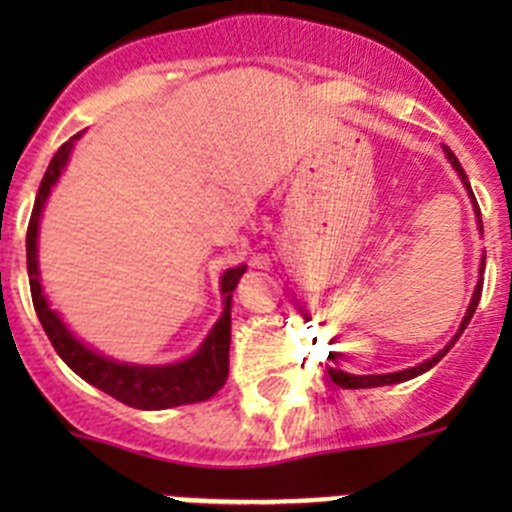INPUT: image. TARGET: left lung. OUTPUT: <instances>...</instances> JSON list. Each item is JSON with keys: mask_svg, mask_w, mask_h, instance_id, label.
Masks as SVG:
<instances>
[{"mask_svg": "<svg viewBox=\"0 0 512 512\" xmlns=\"http://www.w3.org/2000/svg\"><path fill=\"white\" fill-rule=\"evenodd\" d=\"M443 153H446V158H449V164L454 166L456 174H459V179H461V184L467 187L469 197H472L474 215H477L479 233H482V215H479V205H477V200H474V192H472V187H469L467 174H464V169H461V164H459V158L454 156V151H451V148L443 146ZM482 274H485V256H482V261H479V282H477V287H474V295H472V302H469V307H467V315H464V320H461L459 330H456V336L451 338V341L446 343V346H443L436 356H431V359H425L423 364L410 366V369H402V372H392V374H348V372H343V369H328L330 379H333V382H336L338 387H343V390H366V387H384V384L408 382V379H413V377H418V374H423V372H428V369H433V366H436L438 361L443 359V356L449 354V348L454 346L456 341H459L461 333L467 330L469 320H472L474 310H477V305H479V297H482Z\"/></svg>", "mask_w": 512, "mask_h": 512, "instance_id": "obj_1", "label": "left lung"}]
</instances>
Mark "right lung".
<instances>
[{
	"label": "right lung",
	"mask_w": 512,
	"mask_h": 512,
	"mask_svg": "<svg viewBox=\"0 0 512 512\" xmlns=\"http://www.w3.org/2000/svg\"><path fill=\"white\" fill-rule=\"evenodd\" d=\"M74 135L69 143L58 148L51 158L43 182H40L38 197H35L33 217L27 225V277H30V292H33V305L38 312V320L43 325L45 336L51 338L53 348L58 351L66 364L79 374L84 382L94 384L97 390L107 392L115 400L125 402L138 410H166L176 405H189V402L210 400L228 379V351H230V305H233V289L238 287L241 277L246 274V266H233L220 277V292H223V315L212 325L205 341L189 359L174 361V364H128L110 356L99 354L92 346L76 338L71 328L61 320L51 307L48 297L40 284L38 266V230L40 217H43L45 200L51 197V189L61 179L63 169L69 164V156L74 151Z\"/></svg>",
	"instance_id": "right-lung-1"
}]
</instances>
